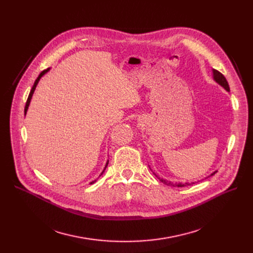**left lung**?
<instances>
[{
	"label": "left lung",
	"instance_id": "1",
	"mask_svg": "<svg viewBox=\"0 0 253 253\" xmlns=\"http://www.w3.org/2000/svg\"><path fill=\"white\" fill-rule=\"evenodd\" d=\"M212 74H213V80L214 81L217 83V84H219L222 88H224L225 90H227L228 92H230V87H229V83H228V81H227V79L224 78V76L221 74V73H219L218 71H216V70H212ZM217 171H214V172H212V173L209 175V176H212V175H214L215 173H216ZM153 173L155 174V176L160 180V181H162L164 184H167V185H170V187H177V188H182V187H187V185H191V184H193V183H195V182H172V181H170V180H166V179H164V178H161V177H159L155 172H153ZM209 176H207V177H209ZM207 177H205V178H207Z\"/></svg>",
	"mask_w": 253,
	"mask_h": 253
}]
</instances>
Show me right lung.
<instances>
[{
	"instance_id": "add662e5",
	"label": "right lung",
	"mask_w": 253,
	"mask_h": 253,
	"mask_svg": "<svg viewBox=\"0 0 253 253\" xmlns=\"http://www.w3.org/2000/svg\"><path fill=\"white\" fill-rule=\"evenodd\" d=\"M49 70L50 69H47V70H45V71H43L41 74L39 75V77L37 78V80L35 81V83H34V86H33V88H32V90H31V92H30V94H29V97H28V100H26V103H25V108H24V115H26V112H28V110H29V106H30V103H31V100H32V97H33V94H34V92H35V89H36V87H37V85H38V83H39V81H40V79H41L47 72H49ZM108 164H109V160H108V162H106V164H105V167H104V169H103V171L101 172L100 173V175L99 176H101L102 175V173L104 172V170H105V168H106V166H108ZM96 181V179L95 180H93V181H91L90 182V184H92V183H94Z\"/></svg>"
}]
</instances>
